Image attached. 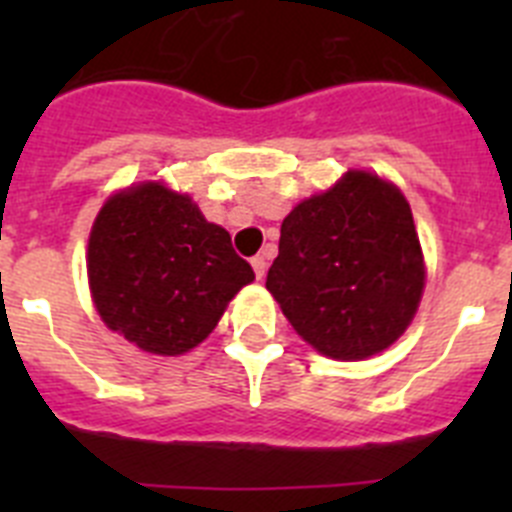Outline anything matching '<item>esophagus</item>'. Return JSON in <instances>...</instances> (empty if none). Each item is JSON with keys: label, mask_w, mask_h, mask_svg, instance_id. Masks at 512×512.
Listing matches in <instances>:
<instances>
[{"label": "esophagus", "mask_w": 512, "mask_h": 512, "mask_svg": "<svg viewBox=\"0 0 512 512\" xmlns=\"http://www.w3.org/2000/svg\"><path fill=\"white\" fill-rule=\"evenodd\" d=\"M251 266H253V271H256V277L259 279L266 277V256H253Z\"/></svg>", "instance_id": "esophagus-1"}]
</instances>
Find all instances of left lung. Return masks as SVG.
Returning a JSON list of instances; mask_svg holds the SVG:
<instances>
[{
	"label": "left lung",
	"mask_w": 512,
	"mask_h": 512,
	"mask_svg": "<svg viewBox=\"0 0 512 512\" xmlns=\"http://www.w3.org/2000/svg\"><path fill=\"white\" fill-rule=\"evenodd\" d=\"M425 284L413 212L395 184L346 171L284 217L266 289L292 328L341 361L379 354L405 333Z\"/></svg>",
	"instance_id": "obj_1"
}]
</instances>
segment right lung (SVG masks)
Instances as JSON below:
<instances>
[{"instance_id": "right-lung-1", "label": "right lung", "mask_w": 512, "mask_h": 512, "mask_svg": "<svg viewBox=\"0 0 512 512\" xmlns=\"http://www.w3.org/2000/svg\"><path fill=\"white\" fill-rule=\"evenodd\" d=\"M89 287L99 318L148 354L205 341L253 269L228 230L189 194L146 182L112 194L89 233Z\"/></svg>"}]
</instances>
